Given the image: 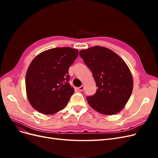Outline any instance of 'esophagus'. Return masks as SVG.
<instances>
[{"label":"esophagus","mask_w":158,"mask_h":158,"mask_svg":"<svg viewBox=\"0 0 158 158\" xmlns=\"http://www.w3.org/2000/svg\"><path fill=\"white\" fill-rule=\"evenodd\" d=\"M78 89V90L80 91V92H82V91H83L84 89V85H81V86L79 87Z\"/></svg>","instance_id":"esophagus-1"}]
</instances>
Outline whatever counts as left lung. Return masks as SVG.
<instances>
[{
	"instance_id": "left-lung-1",
	"label": "left lung",
	"mask_w": 158,
	"mask_h": 158,
	"mask_svg": "<svg viewBox=\"0 0 158 158\" xmlns=\"http://www.w3.org/2000/svg\"><path fill=\"white\" fill-rule=\"evenodd\" d=\"M79 55L92 71L98 87L95 94L86 98L89 106L107 115L121 111L133 88L132 76L125 62L111 49L101 46L82 50Z\"/></svg>"
}]
</instances>
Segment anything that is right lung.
Masks as SVG:
<instances>
[{
	"instance_id": "right-lung-1",
	"label": "right lung",
	"mask_w": 158,
	"mask_h": 158,
	"mask_svg": "<svg viewBox=\"0 0 158 158\" xmlns=\"http://www.w3.org/2000/svg\"><path fill=\"white\" fill-rule=\"evenodd\" d=\"M78 55L77 49L56 47L33 59L26 73V88L27 99L35 110L51 114L66 107L74 92L69 83V69Z\"/></svg>"
}]
</instances>
